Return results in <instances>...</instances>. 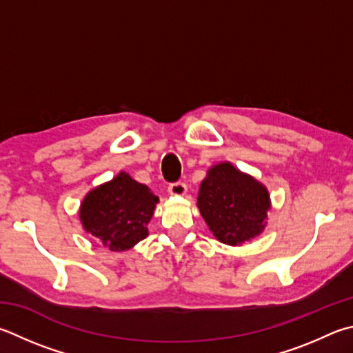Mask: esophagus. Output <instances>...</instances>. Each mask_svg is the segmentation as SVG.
<instances>
[{
  "instance_id": "34e87169",
  "label": "esophagus",
  "mask_w": 353,
  "mask_h": 353,
  "mask_svg": "<svg viewBox=\"0 0 353 353\" xmlns=\"http://www.w3.org/2000/svg\"><path fill=\"white\" fill-rule=\"evenodd\" d=\"M168 193L171 196H183L187 193V185L183 182H176V183H171L168 187Z\"/></svg>"
}]
</instances>
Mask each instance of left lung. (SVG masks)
<instances>
[{"mask_svg":"<svg viewBox=\"0 0 353 353\" xmlns=\"http://www.w3.org/2000/svg\"><path fill=\"white\" fill-rule=\"evenodd\" d=\"M197 208L214 238L234 247L264 232L272 201L258 179L233 163L221 162L207 171L199 188Z\"/></svg>","mask_w":353,"mask_h":353,"instance_id":"left-lung-1","label":"left lung"}]
</instances>
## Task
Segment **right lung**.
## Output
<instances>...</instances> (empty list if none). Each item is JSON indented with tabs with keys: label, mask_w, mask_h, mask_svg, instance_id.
Masks as SVG:
<instances>
[{
	"label": "right lung",
	"mask_w": 353,
	"mask_h": 353,
	"mask_svg": "<svg viewBox=\"0 0 353 353\" xmlns=\"http://www.w3.org/2000/svg\"><path fill=\"white\" fill-rule=\"evenodd\" d=\"M159 197L143 183L120 171L92 188L80 203L79 216L86 233L111 252H126L148 236V223Z\"/></svg>",
	"instance_id": "right-lung-1"
}]
</instances>
